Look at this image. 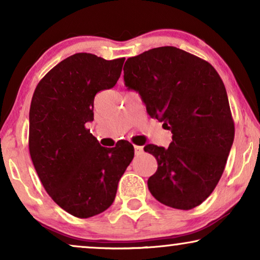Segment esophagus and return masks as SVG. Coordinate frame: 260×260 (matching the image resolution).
Returning <instances> with one entry per match:
<instances>
[{
  "label": "esophagus",
  "mask_w": 260,
  "mask_h": 260,
  "mask_svg": "<svg viewBox=\"0 0 260 260\" xmlns=\"http://www.w3.org/2000/svg\"><path fill=\"white\" fill-rule=\"evenodd\" d=\"M135 154L136 155H140L143 152V147H140V145H135Z\"/></svg>",
  "instance_id": "1"
}]
</instances>
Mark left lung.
Here are the masks:
<instances>
[{"label":"left lung","mask_w":260,"mask_h":260,"mask_svg":"<svg viewBox=\"0 0 260 260\" xmlns=\"http://www.w3.org/2000/svg\"><path fill=\"white\" fill-rule=\"evenodd\" d=\"M124 84L136 91L152 118L172 131L168 148L147 144L157 170L148 188L169 207L191 209L218 184L234 140V123L221 78L211 63L166 46L126 60Z\"/></svg>","instance_id":"8db88e82"}]
</instances>
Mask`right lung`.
Listing matches in <instances>:
<instances>
[{"mask_svg": "<svg viewBox=\"0 0 260 260\" xmlns=\"http://www.w3.org/2000/svg\"><path fill=\"white\" fill-rule=\"evenodd\" d=\"M124 58L77 53L49 71L35 88L29 110V154L49 197L77 218L112 205L118 181L134 158L127 141L105 148L85 124L93 120L94 95L113 87Z\"/></svg>", "mask_w": 260, "mask_h": 260, "instance_id": "right-lung-1", "label": "right lung"}]
</instances>
